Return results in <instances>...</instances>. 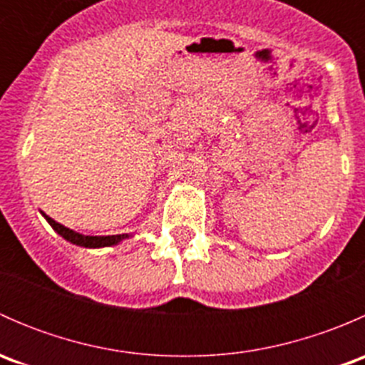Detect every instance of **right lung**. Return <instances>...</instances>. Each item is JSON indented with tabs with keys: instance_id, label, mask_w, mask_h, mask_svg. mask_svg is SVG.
I'll return each mask as SVG.
<instances>
[{
	"instance_id": "1",
	"label": "right lung",
	"mask_w": 365,
	"mask_h": 365,
	"mask_svg": "<svg viewBox=\"0 0 365 365\" xmlns=\"http://www.w3.org/2000/svg\"><path fill=\"white\" fill-rule=\"evenodd\" d=\"M43 219L51 224L54 231H56L60 237H63L65 240L70 242L73 245H79V247H86V249H102V247H111V245H118L121 244L123 240L130 238L132 235L123 233V235H108V237H90V235H83L77 233V231L70 230V227H65L63 224L56 222L54 219H51L49 215L42 212Z\"/></svg>"
}]
</instances>
